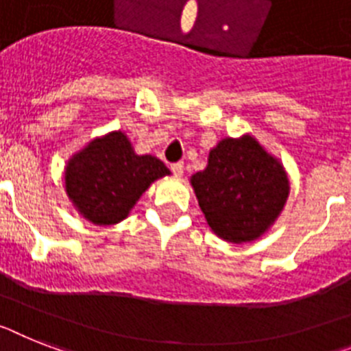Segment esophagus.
<instances>
[{"label": "esophagus", "mask_w": 351, "mask_h": 351, "mask_svg": "<svg viewBox=\"0 0 351 351\" xmlns=\"http://www.w3.org/2000/svg\"><path fill=\"white\" fill-rule=\"evenodd\" d=\"M171 171H173V175L180 178V176L184 175V164H182V162H176V164H173V166H171Z\"/></svg>", "instance_id": "obj_1"}]
</instances>
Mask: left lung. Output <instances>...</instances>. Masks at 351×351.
Returning <instances> with one entry per match:
<instances>
[{"instance_id":"1","label":"left lung","mask_w":351,"mask_h":351,"mask_svg":"<svg viewBox=\"0 0 351 351\" xmlns=\"http://www.w3.org/2000/svg\"><path fill=\"white\" fill-rule=\"evenodd\" d=\"M210 230L234 244L252 243L275 225L289 198L280 158L253 135L225 137L208 152L207 166L191 176Z\"/></svg>"}]
</instances>
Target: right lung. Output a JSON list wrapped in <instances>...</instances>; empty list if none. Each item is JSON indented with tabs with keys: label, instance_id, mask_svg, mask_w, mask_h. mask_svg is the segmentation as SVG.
<instances>
[{
	"label": "right lung",
	"instance_id": "add662e5",
	"mask_svg": "<svg viewBox=\"0 0 351 351\" xmlns=\"http://www.w3.org/2000/svg\"><path fill=\"white\" fill-rule=\"evenodd\" d=\"M171 175L153 155L135 153L121 130L94 137L73 153L64 167V187L71 205L93 225H117L158 178Z\"/></svg>",
	"mask_w": 351,
	"mask_h": 351
}]
</instances>
